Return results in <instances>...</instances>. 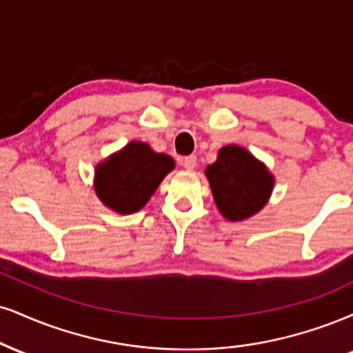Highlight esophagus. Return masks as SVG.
<instances>
[{"label":"esophagus","instance_id":"1","mask_svg":"<svg viewBox=\"0 0 353 353\" xmlns=\"http://www.w3.org/2000/svg\"><path fill=\"white\" fill-rule=\"evenodd\" d=\"M182 165H184V168L188 169V171H192L195 165H197V158H195L194 154L185 156V158L182 159Z\"/></svg>","mask_w":353,"mask_h":353}]
</instances>
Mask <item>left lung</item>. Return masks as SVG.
<instances>
[{"mask_svg": "<svg viewBox=\"0 0 353 353\" xmlns=\"http://www.w3.org/2000/svg\"><path fill=\"white\" fill-rule=\"evenodd\" d=\"M219 210L228 220L252 217L268 201L273 176L240 146H225L205 169Z\"/></svg>", "mask_w": 353, "mask_h": 353, "instance_id": "left-lung-1", "label": "left lung"}]
</instances>
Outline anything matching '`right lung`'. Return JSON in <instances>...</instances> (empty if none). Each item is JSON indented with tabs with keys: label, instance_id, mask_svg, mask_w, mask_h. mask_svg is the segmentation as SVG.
<instances>
[{
	"label": "right lung",
	"instance_id": "1",
	"mask_svg": "<svg viewBox=\"0 0 353 353\" xmlns=\"http://www.w3.org/2000/svg\"><path fill=\"white\" fill-rule=\"evenodd\" d=\"M174 161L146 143L131 141L97 168L95 190L100 201L120 214H133L150 201Z\"/></svg>",
	"mask_w": 353,
	"mask_h": 353
}]
</instances>
